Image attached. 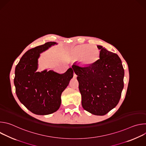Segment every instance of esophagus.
Here are the masks:
<instances>
[{
	"label": "esophagus",
	"instance_id": "esophagus-1",
	"mask_svg": "<svg viewBox=\"0 0 146 146\" xmlns=\"http://www.w3.org/2000/svg\"><path fill=\"white\" fill-rule=\"evenodd\" d=\"M77 74L75 73H74V76H73V77H74V78H76L77 77Z\"/></svg>",
	"mask_w": 146,
	"mask_h": 146
}]
</instances>
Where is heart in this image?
<instances>
[{"instance_id":"obj_1","label":"heart","mask_w":146,"mask_h":146,"mask_svg":"<svg viewBox=\"0 0 146 146\" xmlns=\"http://www.w3.org/2000/svg\"><path fill=\"white\" fill-rule=\"evenodd\" d=\"M70 54L74 58L80 59L85 66H91L96 61L99 56V50L96 47L89 44L79 45L73 48Z\"/></svg>"}]
</instances>
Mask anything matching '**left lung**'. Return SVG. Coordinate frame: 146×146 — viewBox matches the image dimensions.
<instances>
[{"label": "left lung", "mask_w": 146, "mask_h": 146, "mask_svg": "<svg viewBox=\"0 0 146 146\" xmlns=\"http://www.w3.org/2000/svg\"><path fill=\"white\" fill-rule=\"evenodd\" d=\"M99 59L89 66L78 62L72 65L77 75L81 105L84 110L96 115H104L118 103L123 88L124 70L117 54L102 46Z\"/></svg>", "instance_id": "8db88e82"}]
</instances>
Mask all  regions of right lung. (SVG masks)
<instances>
[{"label":"right lung","mask_w":146,"mask_h":146,"mask_svg":"<svg viewBox=\"0 0 146 146\" xmlns=\"http://www.w3.org/2000/svg\"><path fill=\"white\" fill-rule=\"evenodd\" d=\"M55 42H47L28 50L15 67L14 83L17 96L32 113L48 115L56 111L61 104V94L73 77L71 68L62 74L52 70L37 72L40 54Z\"/></svg>","instance_id":"right-lung-1"}]
</instances>
